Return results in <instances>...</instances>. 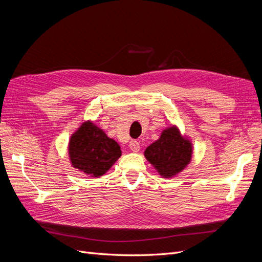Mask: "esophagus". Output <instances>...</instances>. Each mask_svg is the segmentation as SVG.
Masks as SVG:
<instances>
[{
  "mask_svg": "<svg viewBox=\"0 0 262 262\" xmlns=\"http://www.w3.org/2000/svg\"><path fill=\"white\" fill-rule=\"evenodd\" d=\"M129 147H130L131 150H133V152H139V150H140V143L136 140H132V141H130Z\"/></svg>",
  "mask_w": 262,
  "mask_h": 262,
  "instance_id": "1",
  "label": "esophagus"
}]
</instances>
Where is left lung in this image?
<instances>
[{
	"label": "left lung",
	"mask_w": 262,
	"mask_h": 262,
	"mask_svg": "<svg viewBox=\"0 0 262 262\" xmlns=\"http://www.w3.org/2000/svg\"><path fill=\"white\" fill-rule=\"evenodd\" d=\"M146 160L165 178L176 176L191 161L192 144L181 137L177 126L165 129L144 152Z\"/></svg>",
	"instance_id": "1"
}]
</instances>
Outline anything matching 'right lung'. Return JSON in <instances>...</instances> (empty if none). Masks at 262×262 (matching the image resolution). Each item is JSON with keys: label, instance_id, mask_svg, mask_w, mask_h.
<instances>
[{"label": "right lung", "instance_id": "1", "mask_svg": "<svg viewBox=\"0 0 262 262\" xmlns=\"http://www.w3.org/2000/svg\"><path fill=\"white\" fill-rule=\"evenodd\" d=\"M69 155L74 168L92 177H100L121 156V149L97 125L87 121L71 137Z\"/></svg>", "mask_w": 262, "mask_h": 262}]
</instances>
